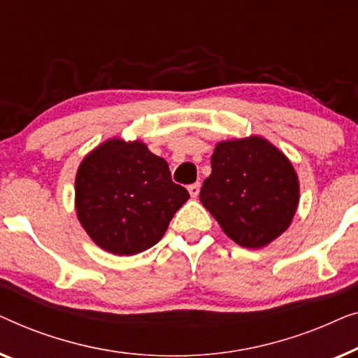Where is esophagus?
Returning <instances> with one entry per match:
<instances>
[{"instance_id": "34e87169", "label": "esophagus", "mask_w": 358, "mask_h": 358, "mask_svg": "<svg viewBox=\"0 0 358 358\" xmlns=\"http://www.w3.org/2000/svg\"><path fill=\"white\" fill-rule=\"evenodd\" d=\"M199 188H201V185H199V183H193V185H189V186H188V193H189L191 198H198V194H199Z\"/></svg>"}]
</instances>
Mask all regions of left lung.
Wrapping results in <instances>:
<instances>
[{"label": "left lung", "mask_w": 358, "mask_h": 358, "mask_svg": "<svg viewBox=\"0 0 358 358\" xmlns=\"http://www.w3.org/2000/svg\"><path fill=\"white\" fill-rule=\"evenodd\" d=\"M199 199L224 234L245 248L268 246L290 227L300 183L289 157L263 136L220 141Z\"/></svg>", "instance_id": "1"}]
</instances>
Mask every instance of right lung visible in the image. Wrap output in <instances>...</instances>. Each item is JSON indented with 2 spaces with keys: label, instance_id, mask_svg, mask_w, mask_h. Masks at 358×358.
Listing matches in <instances>:
<instances>
[{
  "label": "right lung",
  "instance_id": "add662e5",
  "mask_svg": "<svg viewBox=\"0 0 358 358\" xmlns=\"http://www.w3.org/2000/svg\"><path fill=\"white\" fill-rule=\"evenodd\" d=\"M80 225L100 248L118 256L149 250L188 201L169 164L143 141L110 138L83 159L74 185Z\"/></svg>",
  "mask_w": 358,
  "mask_h": 358
}]
</instances>
